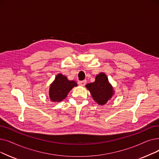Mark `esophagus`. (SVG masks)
Segmentation results:
<instances>
[{
    "mask_svg": "<svg viewBox=\"0 0 159 159\" xmlns=\"http://www.w3.org/2000/svg\"><path fill=\"white\" fill-rule=\"evenodd\" d=\"M78 84L80 86H84L86 84V80H80V81L78 82Z\"/></svg>",
    "mask_w": 159,
    "mask_h": 159,
    "instance_id": "1",
    "label": "esophagus"
}]
</instances>
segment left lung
I'll use <instances>...</instances> for the list:
<instances>
[{"mask_svg":"<svg viewBox=\"0 0 159 159\" xmlns=\"http://www.w3.org/2000/svg\"><path fill=\"white\" fill-rule=\"evenodd\" d=\"M86 87L90 92L93 99L101 105L106 104L114 93L113 88L108 82L107 75L103 73L97 75L95 82L87 84Z\"/></svg>","mask_w":159,"mask_h":159,"instance_id":"left-lung-1","label":"left lung"}]
</instances>
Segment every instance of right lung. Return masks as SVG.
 <instances>
[{"mask_svg":"<svg viewBox=\"0 0 159 159\" xmlns=\"http://www.w3.org/2000/svg\"><path fill=\"white\" fill-rule=\"evenodd\" d=\"M75 81L69 80L61 74H58L51 84L49 89V97L52 101L59 102L64 99L71 89L77 86Z\"/></svg>","mask_w":159,"mask_h":159,"instance_id":"obj_1","label":"right lung"}]
</instances>
